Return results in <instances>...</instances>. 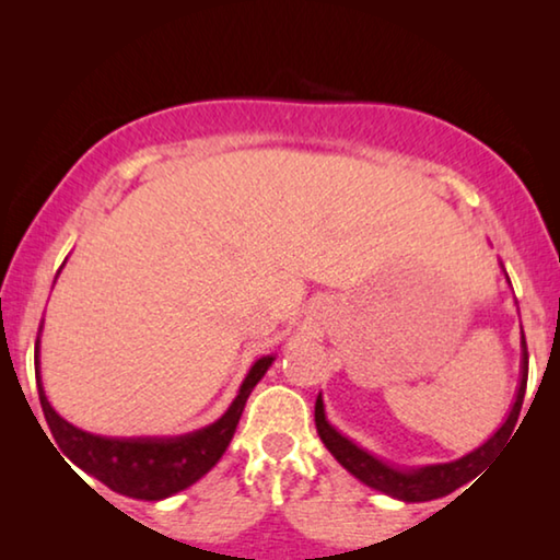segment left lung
I'll return each instance as SVG.
<instances>
[{"label":"left lung","mask_w":560,"mask_h":560,"mask_svg":"<svg viewBox=\"0 0 560 560\" xmlns=\"http://www.w3.org/2000/svg\"><path fill=\"white\" fill-rule=\"evenodd\" d=\"M525 387H527V343L523 336V380H520L517 400L512 405L510 418L504 420V425L485 443V446L471 451L469 456L458 458V462H451V464L425 466V469H418V471L389 469L387 464L377 462V458L354 446L349 439H343L339 431H334L326 420L320 395L316 400V428H318L320 441L326 443V448L331 451L336 462H339L347 471L354 474L359 481H364L366 487H374L380 489V492L397 497V500H405V502H428V500H435V497L451 494L454 489L466 485V481H471L481 469H485L489 458L494 456V448L500 446V441L510 439L512 431H515L520 408H523Z\"/></svg>","instance_id":"1"}]
</instances>
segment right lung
<instances>
[{
  "label": "right lung",
  "mask_w": 560,
  "mask_h": 560,
  "mask_svg": "<svg viewBox=\"0 0 560 560\" xmlns=\"http://www.w3.org/2000/svg\"><path fill=\"white\" fill-rule=\"evenodd\" d=\"M37 359V347H35ZM275 357L257 359L247 380L242 382L240 395L224 416L201 431L178 435V439H102V435L83 433L71 423H66L56 410L50 408L48 397L40 387V372H37V393L48 420L50 433L60 451L91 477L104 481L114 492L135 497V500H165L180 489L196 485L213 466L232 441L240 423L247 397L259 380L265 377L267 366ZM37 364V362H35ZM48 439V435H45ZM50 441V439H48ZM52 446V443H50ZM56 448V446H52ZM58 451V448H56ZM60 456V454H58Z\"/></svg>",
  "instance_id": "obj_1"
}]
</instances>
